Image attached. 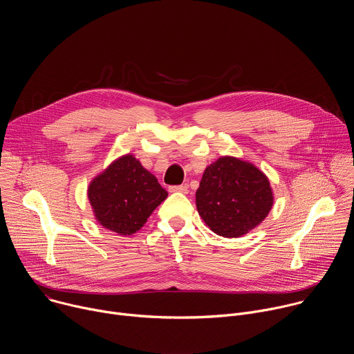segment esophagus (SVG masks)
<instances>
[{"instance_id": "esophagus-1", "label": "esophagus", "mask_w": 354, "mask_h": 354, "mask_svg": "<svg viewBox=\"0 0 354 354\" xmlns=\"http://www.w3.org/2000/svg\"><path fill=\"white\" fill-rule=\"evenodd\" d=\"M169 192H172V193H187V185L169 186Z\"/></svg>"}]
</instances>
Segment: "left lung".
I'll use <instances>...</instances> for the list:
<instances>
[{"mask_svg": "<svg viewBox=\"0 0 354 354\" xmlns=\"http://www.w3.org/2000/svg\"><path fill=\"white\" fill-rule=\"evenodd\" d=\"M268 176L254 164L220 157L210 164L196 192V207L217 235L238 238L258 227L273 206Z\"/></svg>", "mask_w": 354, "mask_h": 354, "instance_id": "1", "label": "left lung"}]
</instances>
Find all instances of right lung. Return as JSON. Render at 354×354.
<instances>
[{
  "instance_id": "1",
  "label": "right lung",
  "mask_w": 354,
  "mask_h": 354,
  "mask_svg": "<svg viewBox=\"0 0 354 354\" xmlns=\"http://www.w3.org/2000/svg\"><path fill=\"white\" fill-rule=\"evenodd\" d=\"M167 196L158 179L131 154L115 160L88 186L96 221L119 235L137 232Z\"/></svg>"
}]
</instances>
